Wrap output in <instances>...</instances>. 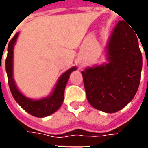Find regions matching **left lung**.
I'll list each match as a JSON object with an SVG mask.
<instances>
[{
	"label": "left lung",
	"mask_w": 148,
	"mask_h": 148,
	"mask_svg": "<svg viewBox=\"0 0 148 148\" xmlns=\"http://www.w3.org/2000/svg\"><path fill=\"white\" fill-rule=\"evenodd\" d=\"M107 51L108 63L86 68L82 74L90 105L112 113L127 106L136 95L143 60L136 35L124 21L115 27Z\"/></svg>",
	"instance_id": "obj_1"
}]
</instances>
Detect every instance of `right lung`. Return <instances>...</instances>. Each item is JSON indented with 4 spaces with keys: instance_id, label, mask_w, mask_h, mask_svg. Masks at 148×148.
Segmentation results:
<instances>
[{
    "instance_id": "right-lung-1",
    "label": "right lung",
    "mask_w": 148,
    "mask_h": 148,
    "mask_svg": "<svg viewBox=\"0 0 148 148\" xmlns=\"http://www.w3.org/2000/svg\"><path fill=\"white\" fill-rule=\"evenodd\" d=\"M18 35L19 32L15 35L8 43V55L5 60V68L8 75V86L11 90L12 95L14 97L16 101L29 114L36 117L47 116L57 111L62 106V101L64 100V91L67 83L68 78L70 77L71 72L76 70V67L74 66L71 68L67 71H66L64 74H62L51 95L36 101L27 98L18 90L12 77L13 47L17 39Z\"/></svg>"
}]
</instances>
